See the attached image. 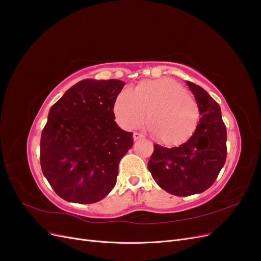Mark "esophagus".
<instances>
[{
    "label": "esophagus",
    "instance_id": "1",
    "mask_svg": "<svg viewBox=\"0 0 261 261\" xmlns=\"http://www.w3.org/2000/svg\"><path fill=\"white\" fill-rule=\"evenodd\" d=\"M133 138H134V140H138V139L144 138V136L141 135V134H139V133H134L133 134Z\"/></svg>",
    "mask_w": 261,
    "mask_h": 261
}]
</instances>
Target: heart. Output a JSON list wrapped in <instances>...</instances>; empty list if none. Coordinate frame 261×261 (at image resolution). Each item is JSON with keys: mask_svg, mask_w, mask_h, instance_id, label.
Returning <instances> with one entry per match:
<instances>
[{"mask_svg": "<svg viewBox=\"0 0 261 261\" xmlns=\"http://www.w3.org/2000/svg\"><path fill=\"white\" fill-rule=\"evenodd\" d=\"M113 109L117 122L127 129L143 122L148 111V128L164 145L185 143L199 121L197 102L171 78L141 82L134 90L124 88Z\"/></svg>", "mask_w": 261, "mask_h": 261, "instance_id": "obj_1", "label": "heart"}]
</instances>
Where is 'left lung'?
Masks as SVG:
<instances>
[{"mask_svg":"<svg viewBox=\"0 0 261 261\" xmlns=\"http://www.w3.org/2000/svg\"><path fill=\"white\" fill-rule=\"evenodd\" d=\"M199 108L200 120L186 143L165 148L154 145L148 169L155 183L175 196H191L208 189L226 159V127L220 106L200 86L186 81Z\"/></svg>","mask_w":261,"mask_h":261,"instance_id":"obj_1","label":"left lung"}]
</instances>
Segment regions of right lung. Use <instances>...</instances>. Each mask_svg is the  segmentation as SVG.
<instances>
[{
	"instance_id": "add662e5",
	"label": "right lung",
	"mask_w": 261,
	"mask_h": 261,
	"mask_svg": "<svg viewBox=\"0 0 261 261\" xmlns=\"http://www.w3.org/2000/svg\"><path fill=\"white\" fill-rule=\"evenodd\" d=\"M125 83L78 82L51 107L41 134L44 177L61 198L97 202L116 184L118 164L133 147V133L116 124L114 102Z\"/></svg>"
}]
</instances>
